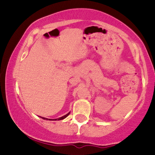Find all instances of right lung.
Listing matches in <instances>:
<instances>
[{
    "mask_svg": "<svg viewBox=\"0 0 155 155\" xmlns=\"http://www.w3.org/2000/svg\"><path fill=\"white\" fill-rule=\"evenodd\" d=\"M69 114H70V112H69V113H68L67 114L64 115V116L61 117H60V118H58V119H47V118H45V117H41V118L43 119V120H51V121H56V120H63V119L66 118V117H67L68 116Z\"/></svg>",
    "mask_w": 155,
    "mask_h": 155,
    "instance_id": "add662e5",
    "label": "right lung"
}]
</instances>
